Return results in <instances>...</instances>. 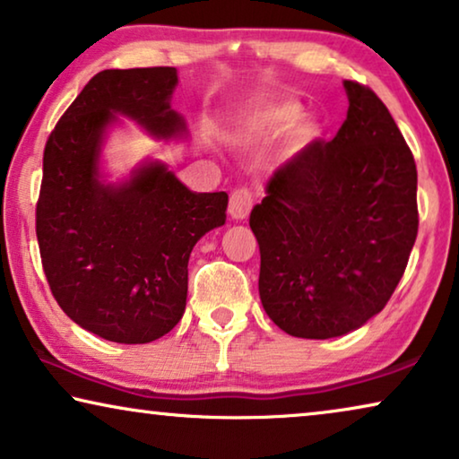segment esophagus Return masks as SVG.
<instances>
[{
    "instance_id": "1",
    "label": "esophagus",
    "mask_w": 459,
    "mask_h": 459,
    "mask_svg": "<svg viewBox=\"0 0 459 459\" xmlns=\"http://www.w3.org/2000/svg\"><path fill=\"white\" fill-rule=\"evenodd\" d=\"M255 204V196L248 187H238L230 196V215L234 219H247Z\"/></svg>"
}]
</instances>
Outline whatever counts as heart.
I'll return each mask as SVG.
<instances>
[{"label": "heart", "mask_w": 459, "mask_h": 459, "mask_svg": "<svg viewBox=\"0 0 459 459\" xmlns=\"http://www.w3.org/2000/svg\"><path fill=\"white\" fill-rule=\"evenodd\" d=\"M300 108L297 104H278L272 108H263L255 115H250L244 121V131L261 137H273L280 135L281 131L290 129L294 123L299 121Z\"/></svg>", "instance_id": "obj_1"}]
</instances>
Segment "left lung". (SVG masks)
<instances>
[{
  "instance_id": "1",
  "label": "left lung",
  "mask_w": 459,
  "mask_h": 459,
  "mask_svg": "<svg viewBox=\"0 0 459 459\" xmlns=\"http://www.w3.org/2000/svg\"><path fill=\"white\" fill-rule=\"evenodd\" d=\"M347 118L280 167L250 212L263 309L290 336L334 338L385 309L418 236L416 160L385 102L344 81Z\"/></svg>"
}]
</instances>
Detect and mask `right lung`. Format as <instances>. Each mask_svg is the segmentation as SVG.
Segmentation results:
<instances>
[{"label":"right lung","mask_w":459,"mask_h":459,"mask_svg":"<svg viewBox=\"0 0 459 459\" xmlns=\"http://www.w3.org/2000/svg\"><path fill=\"white\" fill-rule=\"evenodd\" d=\"M175 85L173 66L98 73L43 150L35 211L43 273L62 311L112 342H152L178 325L194 244L225 223L228 194L190 192L159 162L121 186L98 179L115 112L159 137L186 129L169 106Z\"/></svg>","instance_id":"obj_1"}]
</instances>
